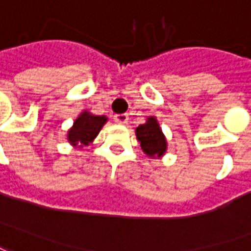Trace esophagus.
<instances>
[{
    "mask_svg": "<svg viewBox=\"0 0 251 251\" xmlns=\"http://www.w3.org/2000/svg\"><path fill=\"white\" fill-rule=\"evenodd\" d=\"M129 120V117L126 114H117L114 115V121L117 124H120V125H125L126 122Z\"/></svg>",
    "mask_w": 251,
    "mask_h": 251,
    "instance_id": "1",
    "label": "esophagus"
}]
</instances>
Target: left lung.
I'll list each match as a JSON object with an SVG mask.
<instances>
[{
    "label": "left lung",
    "instance_id": "left-lung-1",
    "mask_svg": "<svg viewBox=\"0 0 251 251\" xmlns=\"http://www.w3.org/2000/svg\"><path fill=\"white\" fill-rule=\"evenodd\" d=\"M136 137L137 141L140 142L142 152L148 157H163L168 149L167 137L163 133V129L160 127V124L154 115H149L145 124L136 127Z\"/></svg>",
    "mask_w": 251,
    "mask_h": 251
}]
</instances>
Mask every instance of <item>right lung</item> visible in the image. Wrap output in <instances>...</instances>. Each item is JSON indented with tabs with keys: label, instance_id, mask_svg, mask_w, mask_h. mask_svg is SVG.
Here are the masks:
<instances>
[{
	"label": "right lung",
	"instance_id": "add662e5",
	"mask_svg": "<svg viewBox=\"0 0 251 251\" xmlns=\"http://www.w3.org/2000/svg\"><path fill=\"white\" fill-rule=\"evenodd\" d=\"M107 120L109 118L106 115H95L88 110H83L67 131V141L71 144V147L79 149L88 147L97 138Z\"/></svg>",
	"mask_w": 251,
	"mask_h": 251
}]
</instances>
